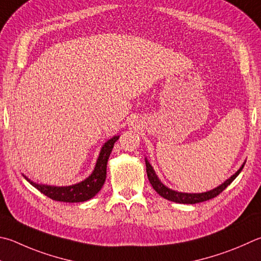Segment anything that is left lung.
Masks as SVG:
<instances>
[{
    "label": "left lung",
    "mask_w": 261,
    "mask_h": 261,
    "mask_svg": "<svg viewBox=\"0 0 261 261\" xmlns=\"http://www.w3.org/2000/svg\"><path fill=\"white\" fill-rule=\"evenodd\" d=\"M146 161V171H147V177H148V180L151 186L155 189L158 194H160L161 196L167 198L169 201L172 202H177V203H182V204H195V203H200V202H204L207 200H211V198L216 197L219 195V194L224 191V189L229 186V185L233 182V180L239 176L240 172L242 171V169L244 167V164L240 168V170L235 174H233L229 179H227L224 184H221L219 187H217L215 189H212L210 192L206 193H200V194H187V193H179V192H174L172 189L168 188L167 186L160 181L158 176H156L153 168L149 164V162L147 160Z\"/></svg>",
    "instance_id": "1"
}]
</instances>
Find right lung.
Segmentation results:
<instances>
[{
	"label": "right lung",
	"instance_id": "1",
	"mask_svg": "<svg viewBox=\"0 0 261 261\" xmlns=\"http://www.w3.org/2000/svg\"><path fill=\"white\" fill-rule=\"evenodd\" d=\"M120 138V136H116L105 143L99 154L97 160L96 168H94L91 176L83 180L82 182L72 185V186L66 187H56L48 186V185H39L31 181L30 179L26 178L27 181H30L36 189L44 194L45 196L54 201L66 202V203H76L84 202L92 198L96 194L100 191L103 186V182L106 180V169H107V161L110 159L111 151L114 147L115 141Z\"/></svg>",
	"mask_w": 261,
	"mask_h": 261
}]
</instances>
